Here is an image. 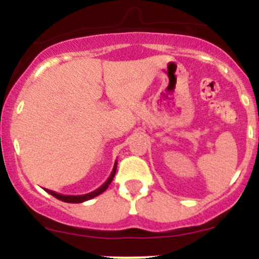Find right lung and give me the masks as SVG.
Listing matches in <instances>:
<instances>
[{"label": "right lung", "instance_id": "add662e5", "mask_svg": "<svg viewBox=\"0 0 259 259\" xmlns=\"http://www.w3.org/2000/svg\"><path fill=\"white\" fill-rule=\"evenodd\" d=\"M116 165H117V163H116V161H115L113 171H111L110 177H109L108 180H106V182L104 183V184L101 185L100 188H98V189L94 190V192L88 193V194H82V195H64V194H59V193L54 192V190H50V189H45V190L49 193V194H51L52 197L57 198V199L62 200V202H66V203H82V202H86V200L93 199V198L98 197V195H100L101 193H104L106 189H108L109 185H110V183L113 182V179H114V177H115V173H116Z\"/></svg>", "mask_w": 259, "mask_h": 259}]
</instances>
